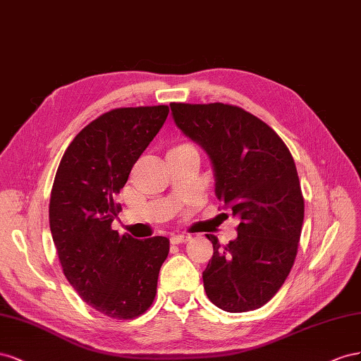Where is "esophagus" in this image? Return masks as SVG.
<instances>
[{
    "label": "esophagus",
    "mask_w": 361,
    "mask_h": 361,
    "mask_svg": "<svg viewBox=\"0 0 361 361\" xmlns=\"http://www.w3.org/2000/svg\"><path fill=\"white\" fill-rule=\"evenodd\" d=\"M189 239H190V235H188V234H175L171 238V243H173V245L186 243Z\"/></svg>",
    "instance_id": "obj_1"
}]
</instances>
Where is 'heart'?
I'll return each instance as SVG.
<instances>
[{"label":"heart","instance_id":"heart-1","mask_svg":"<svg viewBox=\"0 0 361 361\" xmlns=\"http://www.w3.org/2000/svg\"><path fill=\"white\" fill-rule=\"evenodd\" d=\"M183 147H189V145H178V147H175V148H172V149H178V148H183ZM171 149V151H172Z\"/></svg>","mask_w":361,"mask_h":361}]
</instances>
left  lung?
<instances>
[{
  "instance_id": "obj_1",
  "label": "left lung",
  "mask_w": 361,
  "mask_h": 361,
  "mask_svg": "<svg viewBox=\"0 0 361 361\" xmlns=\"http://www.w3.org/2000/svg\"><path fill=\"white\" fill-rule=\"evenodd\" d=\"M171 110L175 126L207 152L216 198L240 219L226 246L207 234L213 257L202 272L204 290L225 312L260 308L290 274L301 238L304 198L292 154L240 107L172 102Z\"/></svg>"
}]
</instances>
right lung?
I'll return each instance as SVG.
<instances>
[{"label": "right lung", "instance_id": "obj_1", "mask_svg": "<svg viewBox=\"0 0 361 361\" xmlns=\"http://www.w3.org/2000/svg\"><path fill=\"white\" fill-rule=\"evenodd\" d=\"M168 106L110 110L81 130L60 160L49 230L63 274L81 300L113 319L151 307L169 239L137 240L111 230L131 168L168 118Z\"/></svg>", "mask_w": 361, "mask_h": 361}]
</instances>
